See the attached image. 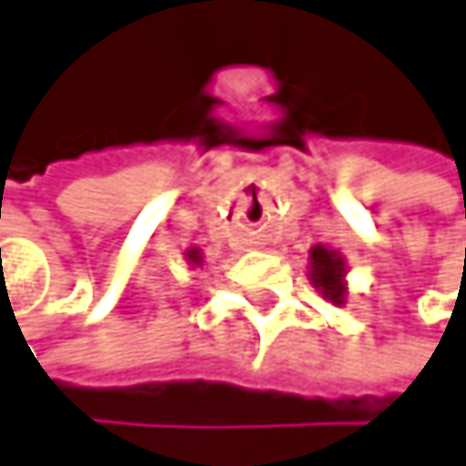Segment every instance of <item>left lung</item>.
<instances>
[{"mask_svg":"<svg viewBox=\"0 0 466 466\" xmlns=\"http://www.w3.org/2000/svg\"><path fill=\"white\" fill-rule=\"evenodd\" d=\"M347 259L344 254L332 248V246H321L316 243L310 251H308V277L313 282V288L332 304H347V296H350V285H347Z\"/></svg>","mask_w":466,"mask_h":466,"instance_id":"obj_1","label":"left lung"}]
</instances>
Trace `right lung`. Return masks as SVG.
Instances as JSON below:
<instances>
[{
    "label": "right lung",
    "mask_w": 466,
    "mask_h": 466,
    "mask_svg": "<svg viewBox=\"0 0 466 466\" xmlns=\"http://www.w3.org/2000/svg\"><path fill=\"white\" fill-rule=\"evenodd\" d=\"M184 259H187V265H192V268H201V265H204V254H201L198 246L187 248V251H184Z\"/></svg>",
    "instance_id": "1"
}]
</instances>
